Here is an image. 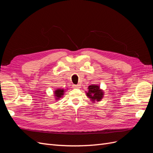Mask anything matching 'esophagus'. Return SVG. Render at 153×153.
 Masks as SVG:
<instances>
[{
    "label": "esophagus",
    "mask_w": 153,
    "mask_h": 153,
    "mask_svg": "<svg viewBox=\"0 0 153 153\" xmlns=\"http://www.w3.org/2000/svg\"><path fill=\"white\" fill-rule=\"evenodd\" d=\"M73 87L74 88H76V89H79V88H80V84L73 85Z\"/></svg>",
    "instance_id": "esophagus-1"
}]
</instances>
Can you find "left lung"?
<instances>
[{
  "label": "left lung",
  "instance_id": "obj_1",
  "mask_svg": "<svg viewBox=\"0 0 153 153\" xmlns=\"http://www.w3.org/2000/svg\"><path fill=\"white\" fill-rule=\"evenodd\" d=\"M88 98L92 101H100L103 97V92L100 89V86L96 85H91L88 87V91L86 92Z\"/></svg>",
  "mask_w": 153,
  "mask_h": 153
}]
</instances>
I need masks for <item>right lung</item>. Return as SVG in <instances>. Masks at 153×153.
I'll list each match as a JSON object with an SVG mask.
<instances>
[{"instance_id":"add662e5","label":"right lung","mask_w":153,"mask_h":153,"mask_svg":"<svg viewBox=\"0 0 153 153\" xmlns=\"http://www.w3.org/2000/svg\"><path fill=\"white\" fill-rule=\"evenodd\" d=\"M64 90L62 89H58L55 90V91H54V96H55V99L56 100H59L62 97V96L64 95Z\"/></svg>"}]
</instances>
